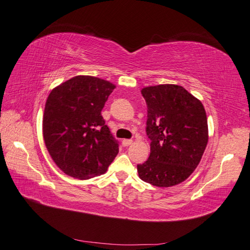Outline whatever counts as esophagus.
<instances>
[{
	"label": "esophagus",
	"mask_w": 250,
	"mask_h": 250,
	"mask_svg": "<svg viewBox=\"0 0 250 250\" xmlns=\"http://www.w3.org/2000/svg\"><path fill=\"white\" fill-rule=\"evenodd\" d=\"M132 144V140H124L122 141V145L124 146H130Z\"/></svg>",
	"instance_id": "obj_1"
}]
</instances>
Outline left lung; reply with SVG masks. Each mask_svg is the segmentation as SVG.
I'll return each instance as SVG.
<instances>
[{"label":"left lung","instance_id":"left-lung-1","mask_svg":"<svg viewBox=\"0 0 250 250\" xmlns=\"http://www.w3.org/2000/svg\"><path fill=\"white\" fill-rule=\"evenodd\" d=\"M147 104L146 133L150 155L137 164L139 176L156 187H172L199 166L208 141L203 104L177 84L142 89Z\"/></svg>","mask_w":250,"mask_h":250}]
</instances>
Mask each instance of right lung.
<instances>
[{
  "mask_svg": "<svg viewBox=\"0 0 250 250\" xmlns=\"http://www.w3.org/2000/svg\"><path fill=\"white\" fill-rule=\"evenodd\" d=\"M115 84L93 76H75L56 87L46 101L43 136L61 171L77 179L104 174L119 144L101 111Z\"/></svg>",
  "mask_w": 250,
  "mask_h": 250,
  "instance_id": "add662e5",
  "label": "right lung"
}]
</instances>
